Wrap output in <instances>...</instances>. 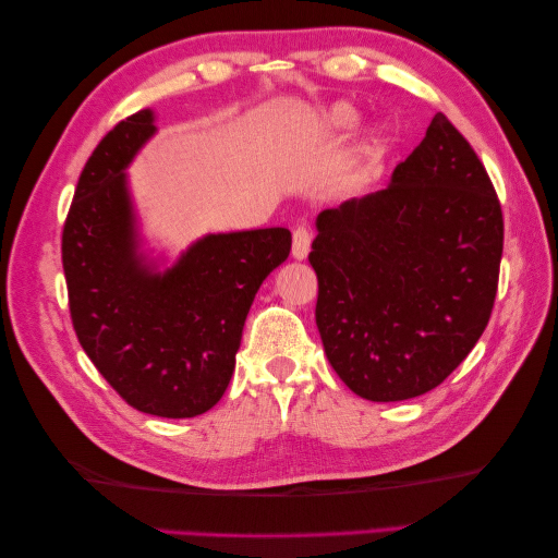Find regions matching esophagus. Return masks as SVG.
I'll list each match as a JSON object with an SVG mask.
<instances>
[{"label":"esophagus","instance_id":"esophagus-1","mask_svg":"<svg viewBox=\"0 0 558 558\" xmlns=\"http://www.w3.org/2000/svg\"><path fill=\"white\" fill-rule=\"evenodd\" d=\"M310 248H312V232L302 225V228L292 232V256L294 258H306Z\"/></svg>","mask_w":558,"mask_h":558}]
</instances>
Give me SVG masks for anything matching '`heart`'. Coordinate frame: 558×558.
I'll return each mask as SVG.
<instances>
[{"instance_id": "heart-1", "label": "heart", "mask_w": 558, "mask_h": 558, "mask_svg": "<svg viewBox=\"0 0 558 558\" xmlns=\"http://www.w3.org/2000/svg\"><path fill=\"white\" fill-rule=\"evenodd\" d=\"M360 124V112L348 102H338L333 108L324 112L322 120H318V134L322 136H348L354 126ZM384 148V136L378 132H372L364 141V153L366 156H378Z\"/></svg>"}]
</instances>
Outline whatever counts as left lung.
<instances>
[{"label":"left lung","instance_id":"8db88e82","mask_svg":"<svg viewBox=\"0 0 558 558\" xmlns=\"http://www.w3.org/2000/svg\"><path fill=\"white\" fill-rule=\"evenodd\" d=\"M310 264L326 357L366 400L444 384L484 333L499 288L504 216L482 160L438 112L381 192L316 218Z\"/></svg>","mask_w":558,"mask_h":558}]
</instances>
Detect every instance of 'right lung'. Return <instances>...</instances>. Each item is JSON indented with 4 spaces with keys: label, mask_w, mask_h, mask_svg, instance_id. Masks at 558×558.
Instances as JSON below:
<instances>
[{
    "label": "right lung",
    "mask_w": 558,
    "mask_h": 558,
    "mask_svg": "<svg viewBox=\"0 0 558 558\" xmlns=\"http://www.w3.org/2000/svg\"><path fill=\"white\" fill-rule=\"evenodd\" d=\"M141 110L93 150L62 232L71 324L129 405L156 417L208 412L234 372L252 302L288 258L286 228L206 234L162 272L138 252L126 168L156 134Z\"/></svg>",
    "instance_id": "right-lung-1"
}]
</instances>
